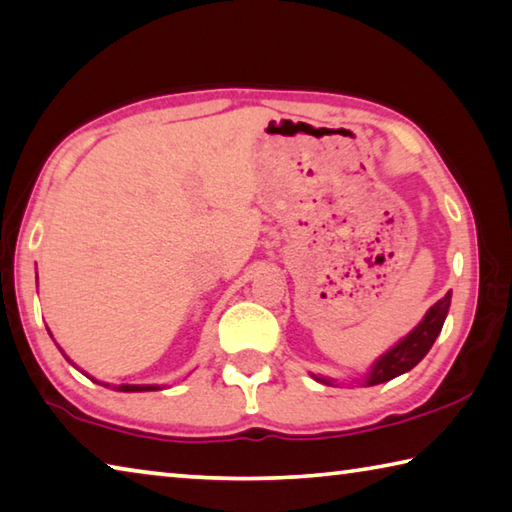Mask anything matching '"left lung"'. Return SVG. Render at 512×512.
<instances>
[{
    "mask_svg": "<svg viewBox=\"0 0 512 512\" xmlns=\"http://www.w3.org/2000/svg\"><path fill=\"white\" fill-rule=\"evenodd\" d=\"M450 300H452V293L448 291L445 297H441L439 302L430 306V311L425 313V318L412 333H407L398 345H394L374 362V367H371V371L365 376L367 387L387 383V380H392L396 376L405 374V371L414 369L418 362L425 358V353L432 349L436 336H439L443 329L445 315H448V309H450ZM313 378L320 380L324 385H333L331 378H318V376Z\"/></svg>",
    "mask_w": 512,
    "mask_h": 512,
    "instance_id": "left-lung-1",
    "label": "left lung"
}]
</instances>
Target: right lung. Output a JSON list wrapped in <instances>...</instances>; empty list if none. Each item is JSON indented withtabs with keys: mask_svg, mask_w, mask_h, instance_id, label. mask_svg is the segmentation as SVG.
Masks as SVG:
<instances>
[{
	"mask_svg": "<svg viewBox=\"0 0 512 512\" xmlns=\"http://www.w3.org/2000/svg\"><path fill=\"white\" fill-rule=\"evenodd\" d=\"M62 356H64V353H62ZM64 358H67V356H64ZM71 365H73V362H71ZM91 380H94V378H91ZM96 383H98V380H96ZM105 387H109V385H105ZM116 389H118V392H156V389H161V387L159 385H118Z\"/></svg>",
	"mask_w": 512,
	"mask_h": 512,
	"instance_id": "add662e5",
	"label": "right lung"
}]
</instances>
